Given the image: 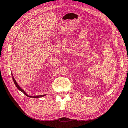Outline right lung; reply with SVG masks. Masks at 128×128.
Masks as SVG:
<instances>
[{"mask_svg":"<svg viewBox=\"0 0 128 128\" xmlns=\"http://www.w3.org/2000/svg\"><path fill=\"white\" fill-rule=\"evenodd\" d=\"M11 75H12V78L13 81H14V84H15V85H16V87H17L18 89V90H19L20 91H21L23 94H24L26 96H29V97H30V98H41V97H42V96H46V94H45V95H41V96H28V94H26V92H25L24 90H22V89L21 88H20V86H18V84H17V82L16 81V80H14V78L12 74H11Z\"/></svg>","mask_w":128,"mask_h":128,"instance_id":"obj_1","label":"right lung"}]
</instances>
